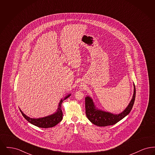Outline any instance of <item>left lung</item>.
Returning a JSON list of instances; mask_svg holds the SVG:
<instances>
[{"instance_id": "obj_1", "label": "left lung", "mask_w": 155, "mask_h": 155, "mask_svg": "<svg viewBox=\"0 0 155 155\" xmlns=\"http://www.w3.org/2000/svg\"><path fill=\"white\" fill-rule=\"evenodd\" d=\"M134 90L133 99L125 110L118 114H113L109 112L96 109L92 99L89 96L86 97L85 111L87 117L89 120L95 125L100 127H106L107 125H114L125 117L131 110L135 102L136 94L135 84H134Z\"/></svg>"}]
</instances>
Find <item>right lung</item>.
Segmentation results:
<instances>
[{"label":"right lung","mask_w":155,"mask_h":155,"mask_svg":"<svg viewBox=\"0 0 155 155\" xmlns=\"http://www.w3.org/2000/svg\"><path fill=\"white\" fill-rule=\"evenodd\" d=\"M70 96V95H68L67 96L65 97V98L63 100H61L60 103H59V107L57 111L53 114L51 116L45 117L43 118H31L25 115L22 112V111L20 110L21 114H22L23 117L25 118L29 123H31L33 125H35L38 127L41 128H50V127H53L56 125H57L59 123H60L62 118H63V113L61 110V104L64 100L66 99L69 96Z\"/></svg>","instance_id":"obj_1"}]
</instances>
